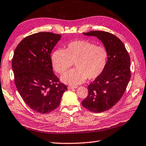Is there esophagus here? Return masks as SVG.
<instances>
[{
    "mask_svg": "<svg viewBox=\"0 0 146 146\" xmlns=\"http://www.w3.org/2000/svg\"><path fill=\"white\" fill-rule=\"evenodd\" d=\"M77 86H68V89L69 90H71V89H76Z\"/></svg>",
    "mask_w": 146,
    "mask_h": 146,
    "instance_id": "1",
    "label": "esophagus"
}]
</instances>
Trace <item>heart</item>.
I'll return each mask as SVG.
<instances>
[{"label": "heart", "instance_id": "heart-1", "mask_svg": "<svg viewBox=\"0 0 146 146\" xmlns=\"http://www.w3.org/2000/svg\"><path fill=\"white\" fill-rule=\"evenodd\" d=\"M107 59L108 52L105 48L85 40L72 41L64 50H56L52 55L53 68L60 74L74 63L75 69L61 77L62 82L72 86L81 84L87 77L93 80L99 77L105 69Z\"/></svg>", "mask_w": 146, "mask_h": 146}]
</instances>
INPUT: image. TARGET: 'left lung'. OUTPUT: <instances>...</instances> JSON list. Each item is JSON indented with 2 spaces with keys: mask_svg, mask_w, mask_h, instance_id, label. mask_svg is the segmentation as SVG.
<instances>
[{
  "mask_svg": "<svg viewBox=\"0 0 146 146\" xmlns=\"http://www.w3.org/2000/svg\"><path fill=\"white\" fill-rule=\"evenodd\" d=\"M82 34L97 37L108 52L105 70L88 86V95L82 102L88 110L103 112L115 105L126 90L131 76L130 56L122 41L110 33L92 31Z\"/></svg>",
  "mask_w": 146,
  "mask_h": 146,
  "instance_id": "left-lung-1",
  "label": "left lung"
}]
</instances>
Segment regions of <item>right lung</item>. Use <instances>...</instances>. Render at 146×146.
I'll list each match as a JSON object with an SVG mask.
<instances>
[{
	"label": "right lung",
	"mask_w": 146,
	"mask_h": 146,
	"mask_svg": "<svg viewBox=\"0 0 146 146\" xmlns=\"http://www.w3.org/2000/svg\"><path fill=\"white\" fill-rule=\"evenodd\" d=\"M60 38L59 34L37 33L24 38L14 53L12 67L17 91L26 105L40 113L58 108L67 90L53 74L50 56Z\"/></svg>",
	"instance_id": "1"
}]
</instances>
